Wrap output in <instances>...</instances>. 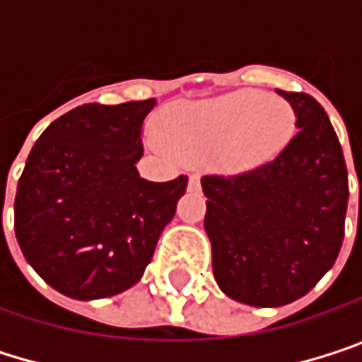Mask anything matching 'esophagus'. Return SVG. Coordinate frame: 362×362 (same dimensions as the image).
Wrapping results in <instances>:
<instances>
[{
	"label": "esophagus",
	"mask_w": 362,
	"mask_h": 362,
	"mask_svg": "<svg viewBox=\"0 0 362 362\" xmlns=\"http://www.w3.org/2000/svg\"><path fill=\"white\" fill-rule=\"evenodd\" d=\"M188 190H201V178L199 176L188 178Z\"/></svg>",
	"instance_id": "obj_1"
}]
</instances>
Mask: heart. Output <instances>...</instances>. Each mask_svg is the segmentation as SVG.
<instances>
[{"instance_id":"obj_1","label":"heart","mask_w":362,"mask_h":362,"mask_svg":"<svg viewBox=\"0 0 362 362\" xmlns=\"http://www.w3.org/2000/svg\"><path fill=\"white\" fill-rule=\"evenodd\" d=\"M291 110L262 92H237L180 105L168 115L165 134L182 148L224 146L222 161L247 168L272 155L289 136Z\"/></svg>"}]
</instances>
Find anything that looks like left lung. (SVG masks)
Returning <instances> with one entry per match:
<instances>
[{"mask_svg": "<svg viewBox=\"0 0 362 362\" xmlns=\"http://www.w3.org/2000/svg\"><path fill=\"white\" fill-rule=\"evenodd\" d=\"M296 110L287 146L252 170L205 174V233L220 289L250 306L306 296L335 264L344 241L348 170L317 98L279 92Z\"/></svg>", "mask_w": 362, "mask_h": 362, "instance_id": "left-lung-1", "label": "left lung"}]
</instances>
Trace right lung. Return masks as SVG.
Returning a JSON list of instances; mask_svg holds the SVG:
<instances>
[{
  "mask_svg": "<svg viewBox=\"0 0 362 362\" xmlns=\"http://www.w3.org/2000/svg\"><path fill=\"white\" fill-rule=\"evenodd\" d=\"M155 98L81 105L52 121L14 199L18 245L37 274L75 300L136 285L176 214L188 176L140 178L142 123Z\"/></svg>",
  "mask_w": 362,
  "mask_h": 362,
  "instance_id": "add662e5",
  "label": "right lung"
}]
</instances>
